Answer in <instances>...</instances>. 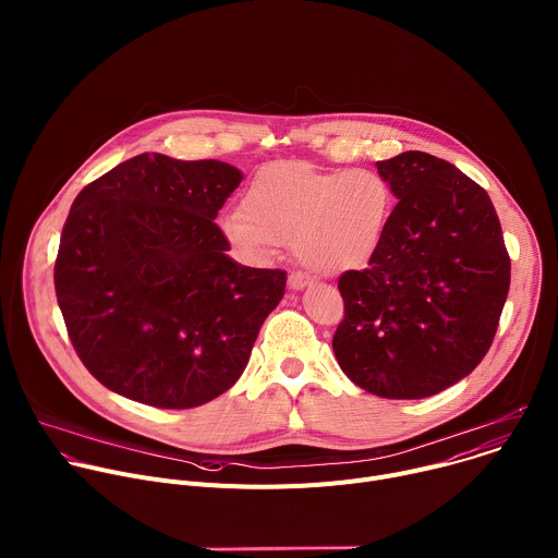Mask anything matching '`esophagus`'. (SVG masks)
Returning <instances> with one entry per match:
<instances>
[{"instance_id":"34e87169","label":"esophagus","mask_w":558,"mask_h":558,"mask_svg":"<svg viewBox=\"0 0 558 558\" xmlns=\"http://www.w3.org/2000/svg\"><path fill=\"white\" fill-rule=\"evenodd\" d=\"M311 276H306V274H302V271H293L291 276H289V287L293 289V291H300V289H306V287H311Z\"/></svg>"}]
</instances>
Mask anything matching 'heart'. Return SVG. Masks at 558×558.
Listing matches in <instances>:
<instances>
[{"label":"heart","instance_id":"1","mask_svg":"<svg viewBox=\"0 0 558 558\" xmlns=\"http://www.w3.org/2000/svg\"><path fill=\"white\" fill-rule=\"evenodd\" d=\"M390 209V183L375 170L278 161L252 177L243 209L222 214L220 229L245 258L267 260L291 243L306 267L338 274L373 256Z\"/></svg>","mask_w":558,"mask_h":558}]
</instances>
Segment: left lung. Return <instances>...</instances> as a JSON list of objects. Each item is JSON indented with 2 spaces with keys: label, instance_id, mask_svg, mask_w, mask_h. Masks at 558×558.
Wrapping results in <instances>:
<instances>
[{
  "label": "left lung",
  "instance_id": "obj_1",
  "mask_svg": "<svg viewBox=\"0 0 558 558\" xmlns=\"http://www.w3.org/2000/svg\"><path fill=\"white\" fill-rule=\"evenodd\" d=\"M400 201L368 267L338 287L333 353L347 377L386 400H422L488 353L510 289V256L484 187L426 151L377 161Z\"/></svg>",
  "mask_w": 558,
  "mask_h": 558
}]
</instances>
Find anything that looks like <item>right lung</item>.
Returning <instances> with one entry per match:
<instances>
[{"mask_svg":"<svg viewBox=\"0 0 558 558\" xmlns=\"http://www.w3.org/2000/svg\"><path fill=\"white\" fill-rule=\"evenodd\" d=\"M241 181L222 161L145 151L74 198L54 291L78 360L112 392L194 409L243 375L287 274L227 256L214 218Z\"/></svg>","mask_w":558,"mask_h":558,"instance_id":"obj_1","label":"right lung"}]
</instances>
